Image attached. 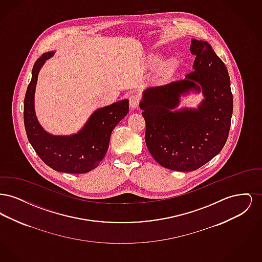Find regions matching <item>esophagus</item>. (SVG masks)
<instances>
[{
  "label": "esophagus",
  "mask_w": 262,
  "mask_h": 262,
  "mask_svg": "<svg viewBox=\"0 0 262 262\" xmlns=\"http://www.w3.org/2000/svg\"><path fill=\"white\" fill-rule=\"evenodd\" d=\"M138 105H139V95L135 93L133 95H130L129 97V107L132 110H137L138 109Z\"/></svg>",
  "instance_id": "1"
}]
</instances>
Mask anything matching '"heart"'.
<instances>
[{
    "label": "heart",
    "instance_id": "obj_1",
    "mask_svg": "<svg viewBox=\"0 0 262 262\" xmlns=\"http://www.w3.org/2000/svg\"><path fill=\"white\" fill-rule=\"evenodd\" d=\"M159 61H160V57H158V56H152L150 58V63L151 64H156V63L159 62ZM171 70H172V66L169 64V66H167V67H165L163 69L162 73L165 74V75H167V74H169L171 72Z\"/></svg>",
    "mask_w": 262,
    "mask_h": 262
}]
</instances>
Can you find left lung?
<instances>
[{
	"label": "left lung",
	"instance_id": "obj_1",
	"mask_svg": "<svg viewBox=\"0 0 262 262\" xmlns=\"http://www.w3.org/2000/svg\"><path fill=\"white\" fill-rule=\"evenodd\" d=\"M193 72L162 86L145 89L139 107L145 120V142L164 168L194 171L220 153L233 114L230 77L222 60L203 40L191 39ZM201 93L196 108H179L180 97Z\"/></svg>",
	"mask_w": 262,
	"mask_h": 262
}]
</instances>
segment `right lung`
<instances>
[{
  "label": "right lung",
  "instance_id": "1",
  "mask_svg": "<svg viewBox=\"0 0 262 262\" xmlns=\"http://www.w3.org/2000/svg\"><path fill=\"white\" fill-rule=\"evenodd\" d=\"M54 54V51L43 54L33 66L25 98L26 135L41 160L55 171L70 174L88 173L95 169L105 157L114 127L128 113V100H120L95 110L76 134L55 136L48 133L38 122L34 95L39 72Z\"/></svg>",
  "mask_w": 262,
  "mask_h": 262
}]
</instances>
